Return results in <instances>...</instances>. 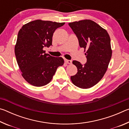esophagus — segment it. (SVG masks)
I'll return each instance as SVG.
<instances>
[{"instance_id": "obj_1", "label": "esophagus", "mask_w": 129, "mask_h": 129, "mask_svg": "<svg viewBox=\"0 0 129 129\" xmlns=\"http://www.w3.org/2000/svg\"><path fill=\"white\" fill-rule=\"evenodd\" d=\"M65 61L66 62L67 64H72V60H67V59H65Z\"/></svg>"}]
</instances>
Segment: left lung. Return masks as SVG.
Returning <instances> with one entry per match:
<instances>
[{"label": "left lung", "mask_w": 129, "mask_h": 129, "mask_svg": "<svg viewBox=\"0 0 129 129\" xmlns=\"http://www.w3.org/2000/svg\"><path fill=\"white\" fill-rule=\"evenodd\" d=\"M77 37L81 48H84L87 62L84 65L74 60L77 73L71 76L73 84L78 88L88 89L94 86L106 73L112 54L110 38L108 32L91 20L69 23Z\"/></svg>", "instance_id": "1"}]
</instances>
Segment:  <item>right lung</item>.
Instances as JSON below:
<instances>
[{
	"mask_svg": "<svg viewBox=\"0 0 129 129\" xmlns=\"http://www.w3.org/2000/svg\"><path fill=\"white\" fill-rule=\"evenodd\" d=\"M65 23L36 20L19 30L15 53L21 76L32 85L43 86L52 80L57 68L64 64L62 57L45 53L43 48L52 45L55 30Z\"/></svg>",
	"mask_w": 129,
	"mask_h": 129,
	"instance_id": "obj_1",
	"label": "right lung"
}]
</instances>
